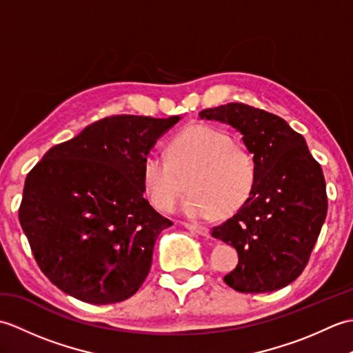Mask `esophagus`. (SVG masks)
I'll return each instance as SVG.
<instances>
[{
    "label": "esophagus",
    "instance_id": "1",
    "mask_svg": "<svg viewBox=\"0 0 353 353\" xmlns=\"http://www.w3.org/2000/svg\"><path fill=\"white\" fill-rule=\"evenodd\" d=\"M183 228L194 232V234H199L201 236H209V229L205 226H200V224H192V223H182Z\"/></svg>",
    "mask_w": 353,
    "mask_h": 353
}]
</instances>
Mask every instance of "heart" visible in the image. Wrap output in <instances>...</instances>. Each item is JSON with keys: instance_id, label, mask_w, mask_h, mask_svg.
<instances>
[{"instance_id": "obj_1", "label": "heart", "mask_w": 353, "mask_h": 353, "mask_svg": "<svg viewBox=\"0 0 353 353\" xmlns=\"http://www.w3.org/2000/svg\"><path fill=\"white\" fill-rule=\"evenodd\" d=\"M142 177L150 200L161 211H171L188 190L182 211L197 220L232 215L243 209L256 186L253 156L235 147L228 132L196 124L171 139L168 153L153 148L142 162Z\"/></svg>"}]
</instances>
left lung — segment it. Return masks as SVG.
I'll return each instance as SVG.
<instances>
[{
    "instance_id": "obj_1",
    "label": "left lung",
    "mask_w": 353,
    "mask_h": 353,
    "mask_svg": "<svg viewBox=\"0 0 353 353\" xmlns=\"http://www.w3.org/2000/svg\"><path fill=\"white\" fill-rule=\"evenodd\" d=\"M243 134L258 168L247 205L211 235L234 245L238 265L224 276L239 292L287 287L308 264L327 212L325 176L306 142L281 117L243 103L200 112Z\"/></svg>"
}]
</instances>
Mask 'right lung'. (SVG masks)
Instances as JSON below:
<instances>
[{"mask_svg": "<svg viewBox=\"0 0 353 353\" xmlns=\"http://www.w3.org/2000/svg\"><path fill=\"white\" fill-rule=\"evenodd\" d=\"M181 117L103 118L50 148L28 172L19 223L37 265L81 302H123L139 290L172 221L144 199L142 162Z\"/></svg>", "mask_w": 353, "mask_h": 353, "instance_id": "1", "label": "right lung"}]
</instances>
